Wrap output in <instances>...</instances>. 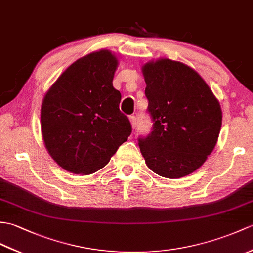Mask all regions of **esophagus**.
Instances as JSON below:
<instances>
[{
	"label": "esophagus",
	"mask_w": 253,
	"mask_h": 253,
	"mask_svg": "<svg viewBox=\"0 0 253 253\" xmlns=\"http://www.w3.org/2000/svg\"><path fill=\"white\" fill-rule=\"evenodd\" d=\"M129 121H130V124H131L132 129H134V128L137 127L138 121H137V117L136 116H130V117H129Z\"/></svg>",
	"instance_id": "34e87169"
}]
</instances>
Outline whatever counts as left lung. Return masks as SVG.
I'll use <instances>...</instances> for the list:
<instances>
[{"label":"left lung","mask_w":253,"mask_h":253,"mask_svg":"<svg viewBox=\"0 0 253 253\" xmlns=\"http://www.w3.org/2000/svg\"><path fill=\"white\" fill-rule=\"evenodd\" d=\"M153 130L139 139L152 171L169 179L185 177L206 162L222 125L219 100L193 68L160 58L142 66Z\"/></svg>","instance_id":"1"}]
</instances>
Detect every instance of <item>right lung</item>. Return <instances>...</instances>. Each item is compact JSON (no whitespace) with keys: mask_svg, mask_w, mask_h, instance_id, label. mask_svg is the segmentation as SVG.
Instances as JSON below:
<instances>
[{"mask_svg":"<svg viewBox=\"0 0 253 253\" xmlns=\"http://www.w3.org/2000/svg\"><path fill=\"white\" fill-rule=\"evenodd\" d=\"M119 58L109 49L74 61L45 93L41 107L44 145L58 165L75 174L103 168L131 132L113 87Z\"/></svg>","mask_w":253,"mask_h":253,"instance_id":"obj_1","label":"right lung"}]
</instances>
